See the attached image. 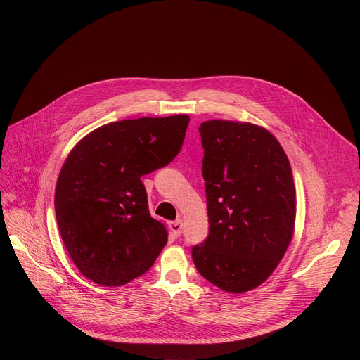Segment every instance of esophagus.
Wrapping results in <instances>:
<instances>
[{
    "label": "esophagus",
    "mask_w": 360,
    "mask_h": 360,
    "mask_svg": "<svg viewBox=\"0 0 360 360\" xmlns=\"http://www.w3.org/2000/svg\"><path fill=\"white\" fill-rule=\"evenodd\" d=\"M168 226H169V231L172 232L174 236H179L181 232H182L184 222H182V219H176V221H174V222H169Z\"/></svg>",
    "instance_id": "34e87169"
}]
</instances>
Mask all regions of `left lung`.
Segmentation results:
<instances>
[{"mask_svg": "<svg viewBox=\"0 0 360 360\" xmlns=\"http://www.w3.org/2000/svg\"><path fill=\"white\" fill-rule=\"evenodd\" d=\"M205 149L210 235L192 248L198 272L229 293L262 285L295 233L296 189L289 160L264 127L226 120L199 127Z\"/></svg>", "mask_w": 360, "mask_h": 360, "instance_id": "left-lung-1", "label": "left lung"}]
</instances>
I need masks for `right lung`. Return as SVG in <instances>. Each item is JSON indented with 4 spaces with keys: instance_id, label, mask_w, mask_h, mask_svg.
Masks as SVG:
<instances>
[{
    "instance_id": "right-lung-1",
    "label": "right lung",
    "mask_w": 360,
    "mask_h": 360,
    "mask_svg": "<svg viewBox=\"0 0 360 360\" xmlns=\"http://www.w3.org/2000/svg\"><path fill=\"white\" fill-rule=\"evenodd\" d=\"M185 114L124 120L86 134L71 149L56 186L63 242L77 269L101 286L143 275L168 242L149 214L141 181L181 150Z\"/></svg>"
}]
</instances>
